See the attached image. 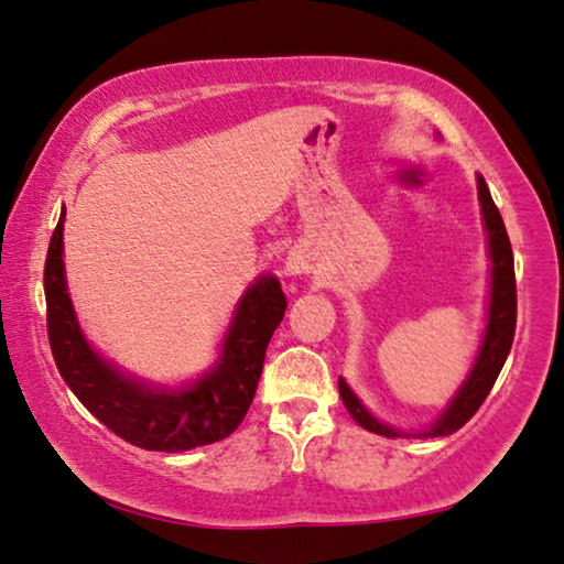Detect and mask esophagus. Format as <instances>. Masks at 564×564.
<instances>
[{
	"label": "esophagus",
	"mask_w": 564,
	"mask_h": 564,
	"mask_svg": "<svg viewBox=\"0 0 564 564\" xmlns=\"http://www.w3.org/2000/svg\"><path fill=\"white\" fill-rule=\"evenodd\" d=\"M311 268H314V260H311V253L306 248L296 246L289 250V256H285V265H283L285 275H304L311 271Z\"/></svg>",
	"instance_id": "obj_1"
}]
</instances>
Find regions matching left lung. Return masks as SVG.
I'll return each instance as SVG.
<instances>
[{"instance_id":"left-lung-1","label":"left lung","mask_w":564,"mask_h":564,"mask_svg":"<svg viewBox=\"0 0 564 564\" xmlns=\"http://www.w3.org/2000/svg\"><path fill=\"white\" fill-rule=\"evenodd\" d=\"M478 205H481L484 215V230L489 238V260H491V289H489V311H486V329L478 344V355L470 365V372L466 375L464 384L458 392L453 394L443 413L435 417L425 431L420 433H405L400 427H392L382 420H377L365 402L357 398L355 390L339 377V394L344 408L349 410V415L357 420L359 425L369 433L384 435V438H438V435H451L458 427H464L486 394L491 392L494 382L501 372L503 362H507L511 341H514L517 329V281H514V256H511V242L503 220L499 215L497 205H494L491 192L486 187L484 176L478 174Z\"/></svg>"}]
</instances>
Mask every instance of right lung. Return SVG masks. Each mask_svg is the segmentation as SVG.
<instances>
[{"instance_id": "right-lung-1", "label": "right lung", "mask_w": 564, "mask_h": 564, "mask_svg": "<svg viewBox=\"0 0 564 564\" xmlns=\"http://www.w3.org/2000/svg\"><path fill=\"white\" fill-rule=\"evenodd\" d=\"M65 207L45 260L47 336L67 388L108 431L144 451L182 453L217 443L242 423L263 372L268 341L283 322L275 275H258L232 311L215 365L180 388L139 380L90 347L67 293L63 263Z\"/></svg>"}]
</instances>
